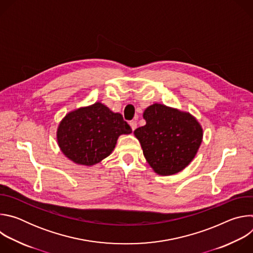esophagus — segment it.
I'll return each instance as SVG.
<instances>
[{
    "label": "esophagus",
    "instance_id": "obj_1",
    "mask_svg": "<svg viewBox=\"0 0 253 253\" xmlns=\"http://www.w3.org/2000/svg\"><path fill=\"white\" fill-rule=\"evenodd\" d=\"M130 127H131V129L134 131L136 128H137V122L136 121H130Z\"/></svg>",
    "mask_w": 253,
    "mask_h": 253
}]
</instances>
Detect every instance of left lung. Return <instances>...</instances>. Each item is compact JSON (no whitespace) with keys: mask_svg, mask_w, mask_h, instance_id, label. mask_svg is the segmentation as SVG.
<instances>
[{"mask_svg":"<svg viewBox=\"0 0 253 253\" xmlns=\"http://www.w3.org/2000/svg\"><path fill=\"white\" fill-rule=\"evenodd\" d=\"M146 125L134 131L143 154L153 170L163 176L183 170L195 157L203 131L189 113L161 104L143 113Z\"/></svg>","mask_w":253,"mask_h":253,"instance_id":"obj_1","label":"left lung"}]
</instances>
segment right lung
<instances>
[{"label": "right lung", "instance_id": "obj_1", "mask_svg": "<svg viewBox=\"0 0 253 253\" xmlns=\"http://www.w3.org/2000/svg\"><path fill=\"white\" fill-rule=\"evenodd\" d=\"M131 132L121 114L97 102L67 114L59 124L57 140L70 160L91 166L112 153L121 134Z\"/></svg>", "mask_w": 253, "mask_h": 253}]
</instances>
